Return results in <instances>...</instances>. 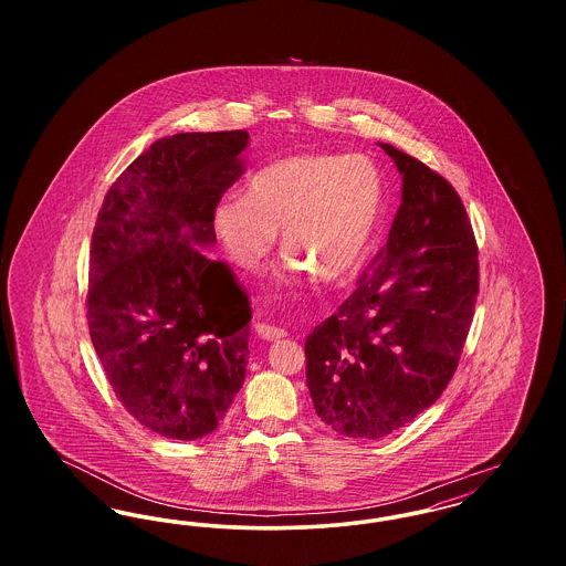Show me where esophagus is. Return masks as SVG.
<instances>
[{"label": "esophagus", "instance_id": "1", "mask_svg": "<svg viewBox=\"0 0 566 566\" xmlns=\"http://www.w3.org/2000/svg\"><path fill=\"white\" fill-rule=\"evenodd\" d=\"M254 331H256L263 339H268V342H280V339H284V337L289 335L284 328L268 323L254 324Z\"/></svg>", "mask_w": 566, "mask_h": 566}]
</instances>
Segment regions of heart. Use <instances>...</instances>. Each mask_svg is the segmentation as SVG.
<instances>
[{"label":"heart","instance_id":"obj_1","mask_svg":"<svg viewBox=\"0 0 566 566\" xmlns=\"http://www.w3.org/2000/svg\"><path fill=\"white\" fill-rule=\"evenodd\" d=\"M381 210L384 180L371 159L296 155L256 171L245 197H222L212 224L240 270H259L282 229V245L293 254L289 270L342 282L365 261Z\"/></svg>","mask_w":566,"mask_h":566}]
</instances>
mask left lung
<instances>
[{"label": "left lung", "mask_w": 566, "mask_h": 566, "mask_svg": "<svg viewBox=\"0 0 566 566\" xmlns=\"http://www.w3.org/2000/svg\"><path fill=\"white\" fill-rule=\"evenodd\" d=\"M379 146L403 174L401 208L374 270L305 339L316 413L354 439L399 431L441 397L480 293L478 243L454 187Z\"/></svg>", "instance_id": "left-lung-1"}]
</instances>
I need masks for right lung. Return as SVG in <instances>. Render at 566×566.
Returning a JSON list of instances; mask_svg holds the SVG:
<instances>
[{
  "instance_id": "right-lung-1",
  "label": "right lung",
  "mask_w": 566,
  "mask_h": 566,
  "mask_svg": "<svg viewBox=\"0 0 566 566\" xmlns=\"http://www.w3.org/2000/svg\"><path fill=\"white\" fill-rule=\"evenodd\" d=\"M245 132L157 139L109 187L91 240L86 321L116 399L148 431H214L242 388L250 301L216 242Z\"/></svg>"
}]
</instances>
